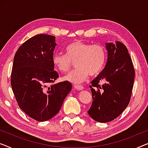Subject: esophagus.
I'll use <instances>...</instances> for the list:
<instances>
[{"instance_id": "esophagus-1", "label": "esophagus", "mask_w": 148, "mask_h": 148, "mask_svg": "<svg viewBox=\"0 0 148 148\" xmlns=\"http://www.w3.org/2000/svg\"><path fill=\"white\" fill-rule=\"evenodd\" d=\"M74 88H76L77 90H82L84 89V87L81 85H74Z\"/></svg>"}]
</instances>
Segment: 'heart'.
I'll return each instance as SVG.
<instances>
[{
    "label": "heart",
    "mask_w": 148,
    "mask_h": 148,
    "mask_svg": "<svg viewBox=\"0 0 148 148\" xmlns=\"http://www.w3.org/2000/svg\"><path fill=\"white\" fill-rule=\"evenodd\" d=\"M106 59V53L103 46L76 40L66 47L65 54L53 55L52 61L56 69L63 73L69 71L74 62L76 68L64 79L79 84L86 80L89 74L93 76L100 73L104 67Z\"/></svg>",
    "instance_id": "1"
}]
</instances>
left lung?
<instances>
[{
  "instance_id": "left-lung-1",
  "label": "left lung",
  "mask_w": 148,
  "mask_h": 148,
  "mask_svg": "<svg viewBox=\"0 0 148 148\" xmlns=\"http://www.w3.org/2000/svg\"><path fill=\"white\" fill-rule=\"evenodd\" d=\"M108 58L103 70L90 86L92 103L88 113L96 122L106 123L120 115L129 104L135 70L126 46L119 41L106 44ZM104 81L102 85L99 84Z\"/></svg>"
}]
</instances>
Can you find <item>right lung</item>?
Listing matches in <instances>:
<instances>
[{
    "label": "right lung",
    "mask_w": 148,
    "mask_h": 148,
    "mask_svg": "<svg viewBox=\"0 0 148 148\" xmlns=\"http://www.w3.org/2000/svg\"><path fill=\"white\" fill-rule=\"evenodd\" d=\"M56 37L37 34L22 45L14 57L11 86L20 108L38 122L50 120L60 111L72 90L68 81L50 85L58 78L52 58Z\"/></svg>",
    "instance_id": "obj_1"
}]
</instances>
